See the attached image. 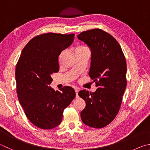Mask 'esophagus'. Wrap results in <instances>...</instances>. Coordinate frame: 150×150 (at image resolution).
Listing matches in <instances>:
<instances>
[{
    "label": "esophagus",
    "mask_w": 150,
    "mask_h": 150,
    "mask_svg": "<svg viewBox=\"0 0 150 150\" xmlns=\"http://www.w3.org/2000/svg\"><path fill=\"white\" fill-rule=\"evenodd\" d=\"M75 91L76 92V97H78V92H79V88H75Z\"/></svg>",
    "instance_id": "obj_1"
}]
</instances>
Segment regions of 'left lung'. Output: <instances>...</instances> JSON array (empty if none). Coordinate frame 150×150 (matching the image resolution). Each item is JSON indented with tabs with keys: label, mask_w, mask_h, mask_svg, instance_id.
I'll use <instances>...</instances> for the list:
<instances>
[{
	"label": "left lung",
	"mask_w": 150,
	"mask_h": 150,
	"mask_svg": "<svg viewBox=\"0 0 150 150\" xmlns=\"http://www.w3.org/2000/svg\"><path fill=\"white\" fill-rule=\"evenodd\" d=\"M77 38L91 50L89 75L96 91L79 92L86 107L81 112L82 121L100 129L112 121L120 109L127 86V63L121 46L113 36L100 29L83 31Z\"/></svg>",
	"instance_id": "1"
}]
</instances>
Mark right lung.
Masks as SVG:
<instances>
[{
	"mask_svg": "<svg viewBox=\"0 0 150 150\" xmlns=\"http://www.w3.org/2000/svg\"><path fill=\"white\" fill-rule=\"evenodd\" d=\"M74 35L48 33L36 36L23 48L16 65L19 102L29 120L40 129L60 124L64 109L76 96L71 86L59 91L50 86L52 75L59 71V54L72 44Z\"/></svg>",
	"mask_w": 150,
	"mask_h": 150,
	"instance_id": "add662e5",
	"label": "right lung"
}]
</instances>
